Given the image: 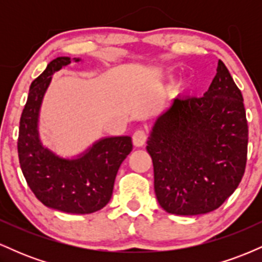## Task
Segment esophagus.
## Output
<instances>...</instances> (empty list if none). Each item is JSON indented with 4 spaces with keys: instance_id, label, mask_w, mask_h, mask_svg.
<instances>
[{
    "instance_id": "1",
    "label": "esophagus",
    "mask_w": 262,
    "mask_h": 262,
    "mask_svg": "<svg viewBox=\"0 0 262 262\" xmlns=\"http://www.w3.org/2000/svg\"><path fill=\"white\" fill-rule=\"evenodd\" d=\"M148 139V133L144 129H138L133 134V144L135 146H143Z\"/></svg>"
}]
</instances>
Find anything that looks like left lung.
Returning a JSON list of instances; mask_svg holds the SVG:
<instances>
[{
    "label": "left lung",
    "instance_id": "1",
    "mask_svg": "<svg viewBox=\"0 0 262 262\" xmlns=\"http://www.w3.org/2000/svg\"><path fill=\"white\" fill-rule=\"evenodd\" d=\"M248 121L243 95L227 66L202 97H176L156 119L146 150L162 209L197 215L219 208L245 172Z\"/></svg>",
    "mask_w": 262,
    "mask_h": 262
}]
</instances>
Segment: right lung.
I'll list each match as a JSON object with an SVG mask.
<instances>
[{
  "instance_id": "obj_1",
  "label": "right lung",
  "mask_w": 262,
  "mask_h": 262,
  "mask_svg": "<svg viewBox=\"0 0 262 262\" xmlns=\"http://www.w3.org/2000/svg\"><path fill=\"white\" fill-rule=\"evenodd\" d=\"M70 62L68 56L54 59L32 82L20 116L18 158L29 188L44 206L89 214L110 202L117 172L133 144L130 137L106 138L74 160L59 158L41 145L37 129L41 100L52 75Z\"/></svg>"
}]
</instances>
